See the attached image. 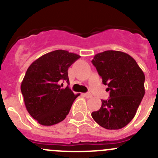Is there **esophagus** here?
<instances>
[{
	"label": "esophagus",
	"mask_w": 158,
	"mask_h": 158,
	"mask_svg": "<svg viewBox=\"0 0 158 158\" xmlns=\"http://www.w3.org/2000/svg\"><path fill=\"white\" fill-rule=\"evenodd\" d=\"M83 95L85 97V98H92V95L91 93H85V94H83Z\"/></svg>",
	"instance_id": "1"
}]
</instances>
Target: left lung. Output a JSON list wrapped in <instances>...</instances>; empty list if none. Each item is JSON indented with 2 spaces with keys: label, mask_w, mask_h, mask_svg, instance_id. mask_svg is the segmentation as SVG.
I'll list each match as a JSON object with an SVG mask.
<instances>
[{
  "label": "left lung",
  "mask_w": 158,
  "mask_h": 158,
  "mask_svg": "<svg viewBox=\"0 0 158 158\" xmlns=\"http://www.w3.org/2000/svg\"><path fill=\"white\" fill-rule=\"evenodd\" d=\"M92 64L108 85V100H102L92 117L100 126L109 130L124 128L134 118L144 97L145 76L135 60L121 51L107 50L96 54Z\"/></svg>",
  "instance_id": "1"
}]
</instances>
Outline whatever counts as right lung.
<instances>
[{
    "mask_svg": "<svg viewBox=\"0 0 158 158\" xmlns=\"http://www.w3.org/2000/svg\"><path fill=\"white\" fill-rule=\"evenodd\" d=\"M80 56L66 50L57 49L35 60L29 66L22 81V95L29 114L39 124L45 126L56 125L66 118L75 95L67 87L68 69Z\"/></svg>",
    "mask_w": 158,
    "mask_h": 158,
    "instance_id": "obj_1",
    "label": "right lung"
}]
</instances>
